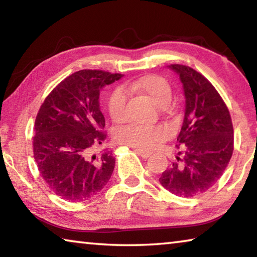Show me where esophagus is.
Here are the masks:
<instances>
[{
	"instance_id": "34e87169",
	"label": "esophagus",
	"mask_w": 257,
	"mask_h": 257,
	"mask_svg": "<svg viewBox=\"0 0 257 257\" xmlns=\"http://www.w3.org/2000/svg\"><path fill=\"white\" fill-rule=\"evenodd\" d=\"M135 152H136V153H137L138 155H141L143 159H147V158H149V156L152 154L151 152H147V151H142V150H137V149H135Z\"/></svg>"
}]
</instances>
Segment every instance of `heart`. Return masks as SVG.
Listing matches in <instances>:
<instances>
[{
  "label": "heart",
  "mask_w": 257,
  "mask_h": 257,
  "mask_svg": "<svg viewBox=\"0 0 257 257\" xmlns=\"http://www.w3.org/2000/svg\"><path fill=\"white\" fill-rule=\"evenodd\" d=\"M125 88L135 93L146 95L159 105H165L170 102L172 96V89L168 80L156 75H150L130 81L125 85ZM107 110L114 122H123L127 119V96L122 89L115 88L108 95ZM165 136L167 132L161 125L130 123L115 133V141L119 144L133 149L149 151L159 142L163 141Z\"/></svg>",
  "instance_id": "obj_1"
}]
</instances>
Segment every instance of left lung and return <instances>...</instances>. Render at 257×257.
<instances>
[{"mask_svg":"<svg viewBox=\"0 0 257 257\" xmlns=\"http://www.w3.org/2000/svg\"><path fill=\"white\" fill-rule=\"evenodd\" d=\"M169 68L179 75L186 98L184 123L177 137V160L160 182L180 197H194L216 184L233 152L231 116L222 97L202 73L182 64Z\"/></svg>","mask_w":257,"mask_h":257,"instance_id":"left-lung-1","label":"left lung"}]
</instances>
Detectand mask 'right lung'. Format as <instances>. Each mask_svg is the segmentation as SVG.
I'll list each match as a JSON object with an SVG mask.
<instances>
[{
	"instance_id": "1",
	"label": "right lung",
	"mask_w": 257,
	"mask_h": 257,
	"mask_svg": "<svg viewBox=\"0 0 257 257\" xmlns=\"http://www.w3.org/2000/svg\"><path fill=\"white\" fill-rule=\"evenodd\" d=\"M122 77L103 70H80L53 88L35 120L34 159L45 184L69 202L99 193L114 169L111 152L93 154L106 139L99 90Z\"/></svg>"
}]
</instances>
